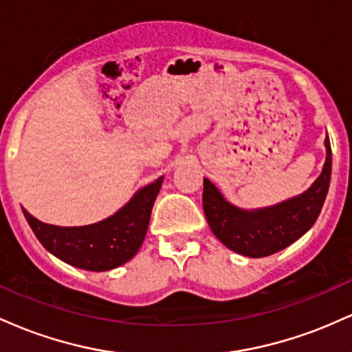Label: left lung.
<instances>
[{"instance_id": "1", "label": "left lung", "mask_w": 352, "mask_h": 352, "mask_svg": "<svg viewBox=\"0 0 352 352\" xmlns=\"http://www.w3.org/2000/svg\"><path fill=\"white\" fill-rule=\"evenodd\" d=\"M326 162L321 175L300 197L280 205L246 212L221 197L215 185L204 179V212L213 235L233 252L261 258L286 248L313 227L328 195L331 144L326 137Z\"/></svg>"}]
</instances>
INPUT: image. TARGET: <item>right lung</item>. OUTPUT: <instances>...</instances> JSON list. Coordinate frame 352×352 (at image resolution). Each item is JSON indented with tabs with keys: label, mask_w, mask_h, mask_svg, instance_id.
Masks as SVG:
<instances>
[{
	"label": "right lung",
	"mask_w": 352,
	"mask_h": 352,
	"mask_svg": "<svg viewBox=\"0 0 352 352\" xmlns=\"http://www.w3.org/2000/svg\"><path fill=\"white\" fill-rule=\"evenodd\" d=\"M162 177L140 188L116 215L87 227H54L23 210L36 238L47 252L76 268L107 272L131 260L147 233Z\"/></svg>",
	"instance_id": "1"
}]
</instances>
